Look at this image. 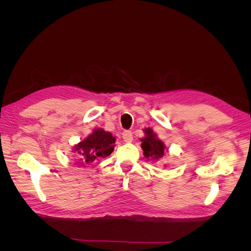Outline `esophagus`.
Listing matches in <instances>:
<instances>
[{
	"label": "esophagus",
	"instance_id": "obj_1",
	"mask_svg": "<svg viewBox=\"0 0 251 251\" xmlns=\"http://www.w3.org/2000/svg\"><path fill=\"white\" fill-rule=\"evenodd\" d=\"M123 138L126 142H131L133 140V133L131 131H125L123 133Z\"/></svg>",
	"mask_w": 251,
	"mask_h": 251
}]
</instances>
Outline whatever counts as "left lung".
I'll return each instance as SVG.
<instances>
[{
  "mask_svg": "<svg viewBox=\"0 0 251 251\" xmlns=\"http://www.w3.org/2000/svg\"><path fill=\"white\" fill-rule=\"evenodd\" d=\"M146 137L142 138L141 148L143 150V155L147 158H151V160H158L164 155V143L157 138V135L151 128L144 130Z\"/></svg>",
  "mask_w": 251,
  "mask_h": 251,
  "instance_id": "1",
  "label": "left lung"
}]
</instances>
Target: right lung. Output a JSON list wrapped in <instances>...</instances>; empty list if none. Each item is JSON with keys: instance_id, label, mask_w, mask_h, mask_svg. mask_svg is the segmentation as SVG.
<instances>
[{"instance_id": "right-lung-1", "label": "right lung", "mask_w": 251, "mask_h": 251, "mask_svg": "<svg viewBox=\"0 0 251 251\" xmlns=\"http://www.w3.org/2000/svg\"><path fill=\"white\" fill-rule=\"evenodd\" d=\"M115 137L112 133L105 132L102 128H95L88 137L76 144L74 151L79 155L80 164H91L98 158L109 156L115 147Z\"/></svg>"}]
</instances>
